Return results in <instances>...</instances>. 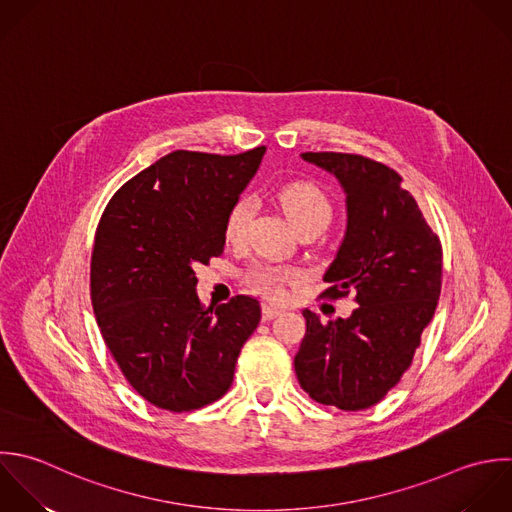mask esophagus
I'll return each instance as SVG.
<instances>
[{"instance_id": "esophagus-1", "label": "esophagus", "mask_w": 512, "mask_h": 512, "mask_svg": "<svg viewBox=\"0 0 512 512\" xmlns=\"http://www.w3.org/2000/svg\"><path fill=\"white\" fill-rule=\"evenodd\" d=\"M283 311L279 307H273V305H263V321H271L275 317H279Z\"/></svg>"}]
</instances>
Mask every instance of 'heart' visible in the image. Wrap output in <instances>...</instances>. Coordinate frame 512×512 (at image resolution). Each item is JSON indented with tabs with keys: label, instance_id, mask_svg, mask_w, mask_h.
I'll return each mask as SVG.
<instances>
[{
	"label": "heart",
	"instance_id": "heart-1",
	"mask_svg": "<svg viewBox=\"0 0 512 512\" xmlns=\"http://www.w3.org/2000/svg\"><path fill=\"white\" fill-rule=\"evenodd\" d=\"M277 201L281 211L297 231H303L307 227H319L323 231L333 215L327 195L311 181L285 183L277 193ZM253 215V197H241L231 205L225 219V235L231 243H241L247 237ZM299 277L301 273L297 269L277 265H255L247 275L249 285L257 293L271 299L281 297L285 287L295 283Z\"/></svg>",
	"mask_w": 512,
	"mask_h": 512
}]
</instances>
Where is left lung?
I'll use <instances>...</instances> for the list:
<instances>
[{
    "mask_svg": "<svg viewBox=\"0 0 512 512\" xmlns=\"http://www.w3.org/2000/svg\"><path fill=\"white\" fill-rule=\"evenodd\" d=\"M333 173L347 195V231L323 281L329 299L357 293L349 319L321 323L303 311L307 333L295 355L299 385L321 405L363 411L411 367L441 295L443 247L401 175L353 153H301Z\"/></svg>",
    "mask_w": 512,
    "mask_h": 512,
    "instance_id": "1",
    "label": "left lung"
}]
</instances>
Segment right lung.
<instances>
[{"label": "right lung", "mask_w": 512, "mask_h": 512, "mask_svg": "<svg viewBox=\"0 0 512 512\" xmlns=\"http://www.w3.org/2000/svg\"><path fill=\"white\" fill-rule=\"evenodd\" d=\"M263 153L173 151L117 189L99 219L95 319L129 385L159 409L183 413L221 399L261 321L247 295L205 309L195 267L223 253L227 213Z\"/></svg>", "instance_id": "add662e5"}]
</instances>
